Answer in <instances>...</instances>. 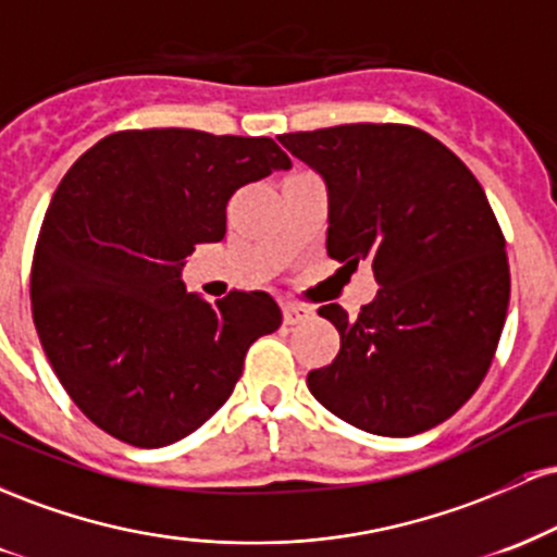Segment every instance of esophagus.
I'll return each mask as SVG.
<instances>
[{"label":"esophagus","instance_id":"obj_1","mask_svg":"<svg viewBox=\"0 0 557 557\" xmlns=\"http://www.w3.org/2000/svg\"><path fill=\"white\" fill-rule=\"evenodd\" d=\"M309 317H311V309H306V306H296V304L283 306L285 324H300V322H306Z\"/></svg>","mask_w":557,"mask_h":557}]
</instances>
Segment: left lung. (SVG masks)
Segmentation results:
<instances>
[{"label": "left lung", "mask_w": 557, "mask_h": 557, "mask_svg": "<svg viewBox=\"0 0 557 557\" xmlns=\"http://www.w3.org/2000/svg\"><path fill=\"white\" fill-rule=\"evenodd\" d=\"M280 144L327 185V253L369 261L380 290L356 319L319 309L341 354L306 376L337 419L382 437L443 424L487 374L508 314L505 238L482 185L411 125H337Z\"/></svg>", "instance_id": "8db88e82"}]
</instances>
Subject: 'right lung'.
<instances>
[{
	"label": "right lung",
	"instance_id": "obj_1",
	"mask_svg": "<svg viewBox=\"0 0 557 557\" xmlns=\"http://www.w3.org/2000/svg\"><path fill=\"white\" fill-rule=\"evenodd\" d=\"M290 159L272 138L185 127L101 138L54 190L30 267L38 341L75 406L136 447L196 432L233 395L246 350L283 324L264 290H185V257L225 238L235 190Z\"/></svg>",
	"mask_w": 557,
	"mask_h": 557
}]
</instances>
